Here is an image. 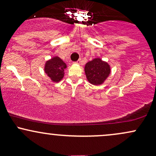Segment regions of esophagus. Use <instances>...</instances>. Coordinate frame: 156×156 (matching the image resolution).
Here are the masks:
<instances>
[{"label":"esophagus","mask_w":156,"mask_h":156,"mask_svg":"<svg viewBox=\"0 0 156 156\" xmlns=\"http://www.w3.org/2000/svg\"><path fill=\"white\" fill-rule=\"evenodd\" d=\"M75 63H76V64H79L81 63V60H80V59H78V61H77V62H75Z\"/></svg>","instance_id":"1"}]
</instances>
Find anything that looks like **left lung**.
<instances>
[{
    "label": "left lung",
    "instance_id": "8db88e82",
    "mask_svg": "<svg viewBox=\"0 0 156 156\" xmlns=\"http://www.w3.org/2000/svg\"><path fill=\"white\" fill-rule=\"evenodd\" d=\"M84 70L89 83L93 85H101L108 77L111 68L107 62L98 58L86 64Z\"/></svg>",
    "mask_w": 156,
    "mask_h": 156
}]
</instances>
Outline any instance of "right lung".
Instances as JSON below:
<instances>
[{
	"label": "right lung",
	"instance_id": "add662e5",
	"mask_svg": "<svg viewBox=\"0 0 156 156\" xmlns=\"http://www.w3.org/2000/svg\"><path fill=\"white\" fill-rule=\"evenodd\" d=\"M67 65L59 57L55 56L47 61L44 66V72L53 82H59L64 76V69Z\"/></svg>",
	"mask_w": 156,
	"mask_h": 156
}]
</instances>
